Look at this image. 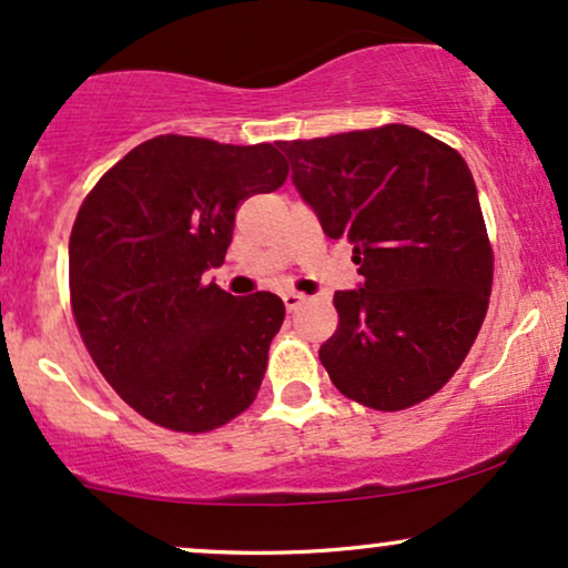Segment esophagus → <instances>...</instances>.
<instances>
[{
    "mask_svg": "<svg viewBox=\"0 0 568 568\" xmlns=\"http://www.w3.org/2000/svg\"><path fill=\"white\" fill-rule=\"evenodd\" d=\"M282 300H284V308L290 311V313H292V311H297L300 305L305 303V297H303V295H297V292H284V297H282Z\"/></svg>",
    "mask_w": 568,
    "mask_h": 568,
    "instance_id": "obj_1",
    "label": "esophagus"
}]
</instances>
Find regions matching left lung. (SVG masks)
<instances>
[{"instance_id":"left-lung-1","label":"left lung","mask_w":568,"mask_h":568,"mask_svg":"<svg viewBox=\"0 0 568 568\" xmlns=\"http://www.w3.org/2000/svg\"><path fill=\"white\" fill-rule=\"evenodd\" d=\"M329 239L364 276L335 292L339 324L318 348L343 396L409 409L449 383L489 308L495 252L465 159L406 124L278 143Z\"/></svg>"}]
</instances>
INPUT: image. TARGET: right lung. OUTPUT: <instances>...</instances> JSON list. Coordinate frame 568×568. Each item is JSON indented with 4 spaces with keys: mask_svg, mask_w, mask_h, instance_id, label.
<instances>
[{
    "mask_svg": "<svg viewBox=\"0 0 568 568\" xmlns=\"http://www.w3.org/2000/svg\"><path fill=\"white\" fill-rule=\"evenodd\" d=\"M286 175L271 143L159 135L119 159L79 206L73 322L100 375L153 425L206 433L255 402L282 297H233L202 276L225 260L239 204L282 189Z\"/></svg>",
    "mask_w": 568,
    "mask_h": 568,
    "instance_id": "right-lung-1",
    "label": "right lung"
}]
</instances>
